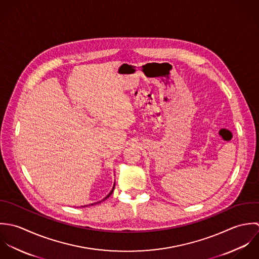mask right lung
<instances>
[{
    "label": "right lung",
    "mask_w": 259,
    "mask_h": 259,
    "mask_svg": "<svg viewBox=\"0 0 259 259\" xmlns=\"http://www.w3.org/2000/svg\"><path fill=\"white\" fill-rule=\"evenodd\" d=\"M114 187H115V184H114V186H113V188H112V190H111V191H110V193H109V194H108V195H107V196H106V197H105V198H104L103 200H105V199H107V198H108V197H109V196H110V195H111V194H112V192H113V190H114ZM101 201H102V200H101ZM101 201H99V202H96V203H92V204H91V205H93V204H97V203H100V202H101ZM86 206H88V205H84V206H82V207H86Z\"/></svg>",
    "instance_id": "right-lung-1"
}]
</instances>
